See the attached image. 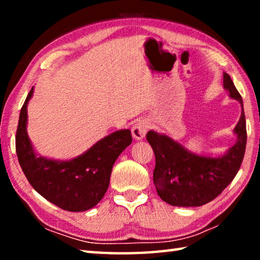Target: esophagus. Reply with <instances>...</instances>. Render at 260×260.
Instances as JSON below:
<instances>
[{"instance_id":"obj_1","label":"esophagus","mask_w":260,"mask_h":260,"mask_svg":"<svg viewBox=\"0 0 260 260\" xmlns=\"http://www.w3.org/2000/svg\"><path fill=\"white\" fill-rule=\"evenodd\" d=\"M149 129V122L147 120H140L132 127V135L135 140H142Z\"/></svg>"}]
</instances>
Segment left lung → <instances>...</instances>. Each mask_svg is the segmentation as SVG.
<instances>
[{
  "label": "left lung",
  "instance_id": "obj_1",
  "mask_svg": "<svg viewBox=\"0 0 260 260\" xmlns=\"http://www.w3.org/2000/svg\"><path fill=\"white\" fill-rule=\"evenodd\" d=\"M223 88L239 101L242 112L234 128L236 141L220 156L199 155L166 134L149 131L147 140L156 157L153 183L167 204L181 208L202 206L222 192L235 178L243 160L246 126L243 102L231 77L223 72Z\"/></svg>",
  "mask_w": 260,
  "mask_h": 260
}]
</instances>
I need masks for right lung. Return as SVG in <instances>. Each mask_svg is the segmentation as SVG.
<instances>
[{
  "instance_id": "obj_1",
  "label": "right lung",
  "mask_w": 260,
  "mask_h": 260,
  "mask_svg": "<svg viewBox=\"0 0 260 260\" xmlns=\"http://www.w3.org/2000/svg\"><path fill=\"white\" fill-rule=\"evenodd\" d=\"M34 87L20 110L16 151L21 170L35 190L58 208L82 212L93 209L107 192L114 161L132 143L129 129H119L69 160L40 156L27 134V105Z\"/></svg>"
}]
</instances>
